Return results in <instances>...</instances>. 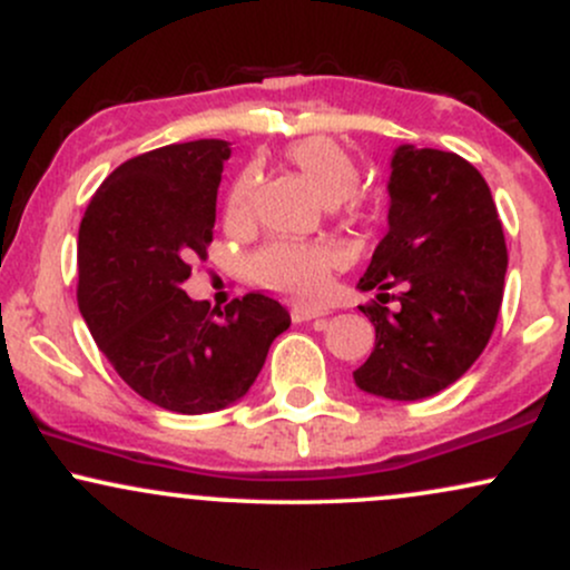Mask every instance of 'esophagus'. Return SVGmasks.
Wrapping results in <instances>:
<instances>
[{"label": "esophagus", "mask_w": 570, "mask_h": 570, "mask_svg": "<svg viewBox=\"0 0 570 570\" xmlns=\"http://www.w3.org/2000/svg\"><path fill=\"white\" fill-rule=\"evenodd\" d=\"M318 316H324L322 307H307V305H294L292 307V322L294 324L311 322V318H318Z\"/></svg>", "instance_id": "1"}]
</instances>
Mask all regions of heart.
<instances>
[{
    "mask_svg": "<svg viewBox=\"0 0 570 570\" xmlns=\"http://www.w3.org/2000/svg\"><path fill=\"white\" fill-rule=\"evenodd\" d=\"M284 160L311 185L324 203H332L340 219L353 222L362 214L364 198L356 193L358 163L343 144L332 136H305L284 149ZM259 171L248 166L235 176L227 193L225 212L235 225H246L254 217ZM337 254L322 244H299V240H273L259 248L252 259L254 278L267 289L289 294L297 299L322 297L330 284Z\"/></svg>",
    "mask_w": 570,
    "mask_h": 570,
    "instance_id": "b5f03b06",
    "label": "heart"
}]
</instances>
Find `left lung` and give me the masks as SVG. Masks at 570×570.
Masks as SVG:
<instances>
[{
    "instance_id": "obj_1",
    "label": "left lung",
    "mask_w": 570,
    "mask_h": 570,
    "mask_svg": "<svg viewBox=\"0 0 570 570\" xmlns=\"http://www.w3.org/2000/svg\"><path fill=\"white\" fill-rule=\"evenodd\" d=\"M389 233L358 289L375 348L353 372L362 391L399 402L440 394L485 351L495 330L507 240L488 181L469 160L404 144L391 160ZM402 285L399 295L387 289ZM389 296L396 312L384 307Z\"/></svg>"
}]
</instances>
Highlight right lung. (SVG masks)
I'll use <instances>...</instances> for the list:
<instances>
[{"instance_id": "obj_1", "label": "right lung", "mask_w": 570, "mask_h": 570, "mask_svg": "<svg viewBox=\"0 0 570 570\" xmlns=\"http://www.w3.org/2000/svg\"><path fill=\"white\" fill-rule=\"evenodd\" d=\"M227 158L222 139L136 155L96 189L77 238V305L98 351L136 394L181 415L244 396L292 324L263 292L212 311L181 289L208 257Z\"/></svg>"}]
</instances>
